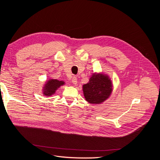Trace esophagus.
I'll return each instance as SVG.
<instances>
[{
	"instance_id": "obj_1",
	"label": "esophagus",
	"mask_w": 160,
	"mask_h": 160,
	"mask_svg": "<svg viewBox=\"0 0 160 160\" xmlns=\"http://www.w3.org/2000/svg\"><path fill=\"white\" fill-rule=\"evenodd\" d=\"M72 83L73 84V85H77V77H72Z\"/></svg>"
}]
</instances>
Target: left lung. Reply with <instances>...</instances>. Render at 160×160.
Here are the masks:
<instances>
[{
  "label": "left lung",
  "instance_id": "left-lung-1",
  "mask_svg": "<svg viewBox=\"0 0 160 160\" xmlns=\"http://www.w3.org/2000/svg\"><path fill=\"white\" fill-rule=\"evenodd\" d=\"M113 87V82L108 75L93 72L88 83L83 85L85 99L89 103L101 104L111 96Z\"/></svg>",
  "mask_w": 160,
  "mask_h": 160
}]
</instances>
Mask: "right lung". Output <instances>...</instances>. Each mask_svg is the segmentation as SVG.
<instances>
[{
    "label": "right lung",
    "mask_w": 160,
    "mask_h": 160,
    "mask_svg": "<svg viewBox=\"0 0 160 160\" xmlns=\"http://www.w3.org/2000/svg\"><path fill=\"white\" fill-rule=\"evenodd\" d=\"M65 82L63 81H59L57 79H49L45 81L42 88V93L44 96L50 97L56 93V91L60 87L64 85Z\"/></svg>",
    "instance_id": "obj_1"
}]
</instances>
